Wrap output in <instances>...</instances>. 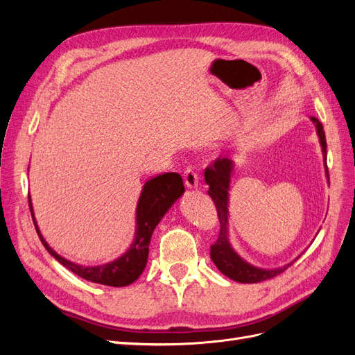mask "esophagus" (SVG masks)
I'll return each instance as SVG.
<instances>
[{
  "label": "esophagus",
  "mask_w": 355,
  "mask_h": 355,
  "mask_svg": "<svg viewBox=\"0 0 355 355\" xmlns=\"http://www.w3.org/2000/svg\"><path fill=\"white\" fill-rule=\"evenodd\" d=\"M184 180H185V185L188 188H197L198 187V175H197V171L192 168V167H188L184 171Z\"/></svg>",
  "instance_id": "34e87169"
}]
</instances>
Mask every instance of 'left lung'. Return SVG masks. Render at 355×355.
Here are the masks:
<instances>
[{
  "instance_id": "obj_1",
  "label": "left lung",
  "mask_w": 355,
  "mask_h": 355,
  "mask_svg": "<svg viewBox=\"0 0 355 355\" xmlns=\"http://www.w3.org/2000/svg\"><path fill=\"white\" fill-rule=\"evenodd\" d=\"M311 120H313V123L317 127V135L320 137L321 148H323L326 173L329 178L327 144H326L323 124H321L315 116H311ZM231 173H232V161L228 158H218L211 166L206 168V171H204V179H206V184L209 185L207 192L211 197L214 206H216L218 218L220 223L219 237L216 243L210 245V257L214 262V265L218 266V270L234 282L259 283L263 280H270V278L277 277L278 274L286 271L296 259L282 268H275V270H262V268H256L250 263H247L234 252L228 240V194H230L228 191L231 184Z\"/></svg>"
}]
</instances>
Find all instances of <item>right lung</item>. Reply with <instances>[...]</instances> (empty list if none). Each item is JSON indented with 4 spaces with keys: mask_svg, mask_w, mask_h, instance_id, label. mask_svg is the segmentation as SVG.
Masks as SVG:
<instances>
[{
    "mask_svg": "<svg viewBox=\"0 0 355 355\" xmlns=\"http://www.w3.org/2000/svg\"><path fill=\"white\" fill-rule=\"evenodd\" d=\"M184 180H182L179 173H163L158 175L157 178L149 179L144 185L141 197H139L137 201L136 232L132 245L128 247V250L118 257V259L99 266L77 265L67 261L65 257L59 256L53 250L38 230V225L34 218V210H32L31 197H28V200L32 220H34L38 237L42 245L46 247L47 252L55 257L58 262H60L63 266H67L69 271L77 274L78 277L84 278V280L87 282L111 287H124L136 282L139 275L145 270L149 253V241H151L153 232L161 218H163L167 210L173 206V202L184 194Z\"/></svg>",
    "mask_w": 355,
    "mask_h": 355,
    "instance_id": "right-lung-1",
    "label": "right lung"
}]
</instances>
